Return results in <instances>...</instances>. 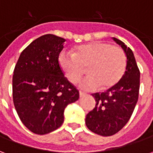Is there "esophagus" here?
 Wrapping results in <instances>:
<instances>
[{"instance_id": "34e87169", "label": "esophagus", "mask_w": 153, "mask_h": 153, "mask_svg": "<svg viewBox=\"0 0 153 153\" xmlns=\"http://www.w3.org/2000/svg\"><path fill=\"white\" fill-rule=\"evenodd\" d=\"M85 95H87V93H85L84 92H82V91H79V97H83Z\"/></svg>"}]
</instances>
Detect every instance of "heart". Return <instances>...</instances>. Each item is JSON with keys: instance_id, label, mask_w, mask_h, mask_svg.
<instances>
[{"instance_id": "1", "label": "heart", "mask_w": 153, "mask_h": 153, "mask_svg": "<svg viewBox=\"0 0 153 153\" xmlns=\"http://www.w3.org/2000/svg\"><path fill=\"white\" fill-rule=\"evenodd\" d=\"M59 64L67 79L76 83L85 69L88 75L80 81L84 90H94L100 87L107 89L120 80L126 69V56L120 47L104 42H94L76 47L73 54L61 52Z\"/></svg>"}]
</instances>
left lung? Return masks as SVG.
Returning a JSON list of instances; mask_svg holds the SVG:
<instances>
[{
  "instance_id": "obj_1",
  "label": "left lung",
  "mask_w": 153,
  "mask_h": 153,
  "mask_svg": "<svg viewBox=\"0 0 153 153\" xmlns=\"http://www.w3.org/2000/svg\"><path fill=\"white\" fill-rule=\"evenodd\" d=\"M112 38L127 57L125 72L115 86L104 93L92 94L96 106L85 119L88 129L102 136L115 134L127 124L138 102L140 85V72L133 51L123 42Z\"/></svg>"
}]
</instances>
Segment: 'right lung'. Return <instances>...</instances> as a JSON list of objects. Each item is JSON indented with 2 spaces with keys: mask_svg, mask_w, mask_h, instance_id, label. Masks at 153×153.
<instances>
[{
  "mask_svg": "<svg viewBox=\"0 0 153 153\" xmlns=\"http://www.w3.org/2000/svg\"><path fill=\"white\" fill-rule=\"evenodd\" d=\"M65 42L53 34L35 39L15 65L13 102L22 123L36 134L56 130L64 122V111L79 98V93L59 64Z\"/></svg>",
  "mask_w": 153,
  "mask_h": 153,
  "instance_id": "add662e5",
  "label": "right lung"
}]
</instances>
